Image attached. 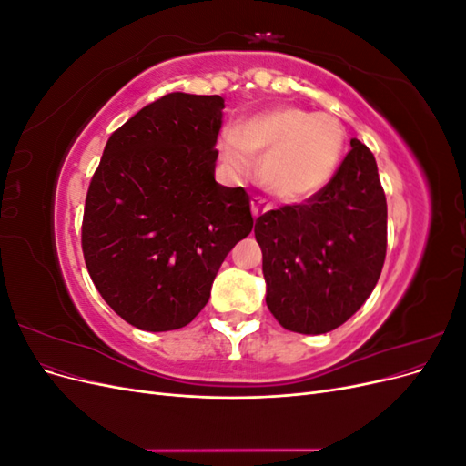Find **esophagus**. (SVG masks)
I'll list each match as a JSON object with an SVG mask.
<instances>
[{
	"label": "esophagus",
	"instance_id": "1",
	"mask_svg": "<svg viewBox=\"0 0 466 466\" xmlns=\"http://www.w3.org/2000/svg\"><path fill=\"white\" fill-rule=\"evenodd\" d=\"M250 211H252V216H255V218H260L268 211V204H264V200H260V198H252L250 200Z\"/></svg>",
	"mask_w": 466,
	"mask_h": 466
}]
</instances>
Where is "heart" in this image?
Here are the masks:
<instances>
[{
    "label": "heart",
    "mask_w": 466,
    "mask_h": 466,
    "mask_svg": "<svg viewBox=\"0 0 466 466\" xmlns=\"http://www.w3.org/2000/svg\"><path fill=\"white\" fill-rule=\"evenodd\" d=\"M344 149L340 120L291 106L250 116L219 142L221 161L235 175L248 173L250 157H260L262 187L284 204H303L324 190Z\"/></svg>",
    "instance_id": "heart-1"
}]
</instances>
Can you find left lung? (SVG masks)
<instances>
[{
  "instance_id": "1",
  "label": "left lung",
  "mask_w": 466,
  "mask_h": 466,
  "mask_svg": "<svg viewBox=\"0 0 466 466\" xmlns=\"http://www.w3.org/2000/svg\"><path fill=\"white\" fill-rule=\"evenodd\" d=\"M315 198L255 223L266 305L281 327L324 334L370 298L387 255V200L373 153L360 139Z\"/></svg>"
}]
</instances>
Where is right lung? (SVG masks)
<instances>
[{
    "label": "right lung",
    "mask_w": 466,
    "mask_h": 466,
    "mask_svg": "<svg viewBox=\"0 0 466 466\" xmlns=\"http://www.w3.org/2000/svg\"><path fill=\"white\" fill-rule=\"evenodd\" d=\"M219 95L168 93L108 137L81 225L89 276L132 327H187L252 231L245 188L216 182Z\"/></svg>",
    "instance_id": "1"
}]
</instances>
